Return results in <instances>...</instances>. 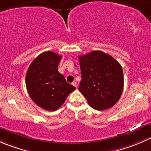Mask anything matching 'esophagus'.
Masks as SVG:
<instances>
[{
	"label": "esophagus",
	"instance_id": "34e87169",
	"mask_svg": "<svg viewBox=\"0 0 151 151\" xmlns=\"http://www.w3.org/2000/svg\"><path fill=\"white\" fill-rule=\"evenodd\" d=\"M71 84H72L73 85H74V87H76V88H77V83H76L75 81H74V82H73V83H71Z\"/></svg>",
	"mask_w": 151,
	"mask_h": 151
}]
</instances>
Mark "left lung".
Listing matches in <instances>:
<instances>
[{"label": "left lung", "mask_w": 151, "mask_h": 151, "mask_svg": "<svg viewBox=\"0 0 151 151\" xmlns=\"http://www.w3.org/2000/svg\"><path fill=\"white\" fill-rule=\"evenodd\" d=\"M82 80L79 91L90 106L104 110L119 100L123 89L121 64L102 51H93L79 56Z\"/></svg>", "instance_id": "8db88e82"}]
</instances>
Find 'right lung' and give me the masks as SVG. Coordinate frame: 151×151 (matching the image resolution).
I'll list each match as a JSON object with an SVG mask.
<instances>
[{"label": "right lung", "mask_w": 151, "mask_h": 151, "mask_svg": "<svg viewBox=\"0 0 151 151\" xmlns=\"http://www.w3.org/2000/svg\"><path fill=\"white\" fill-rule=\"evenodd\" d=\"M60 59L57 53L45 52L33 60L26 73L29 96L36 104L48 111L57 110L76 89L58 71Z\"/></svg>", "instance_id": "1"}]
</instances>
